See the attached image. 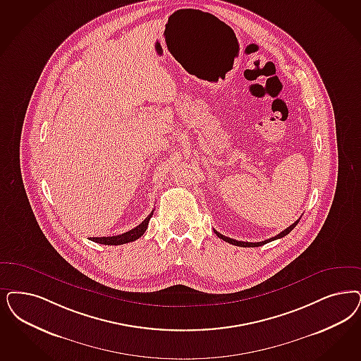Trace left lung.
<instances>
[{"instance_id":"left-lung-1","label":"left lung","mask_w":361,"mask_h":361,"mask_svg":"<svg viewBox=\"0 0 361 361\" xmlns=\"http://www.w3.org/2000/svg\"><path fill=\"white\" fill-rule=\"evenodd\" d=\"M298 221H300V219H298V221H295L293 224L289 225L286 229H284L283 232H280L277 236L272 237V238H268V240H264V241H260V243H248V241H237V240H233V238H229V237L224 236V235H221V233H219L216 229H213L214 231V233H216V236L220 237L221 240H224L226 243H229V244H233V245H237V247H244V248H253V247H262L264 244H267V243H271V241H274V240H277V238H281V237L286 236L296 225L298 224Z\"/></svg>"}]
</instances>
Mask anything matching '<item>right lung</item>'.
<instances>
[{"label":"right lung","instance_id":"add662e5","mask_svg":"<svg viewBox=\"0 0 361 361\" xmlns=\"http://www.w3.org/2000/svg\"><path fill=\"white\" fill-rule=\"evenodd\" d=\"M152 214H153V211L150 212L149 216L141 224L137 225L136 228L125 232L123 235H117V236L112 237H92L90 240L94 241V243H99V244H104V245H121V244L135 241V240L140 238V237L145 233L148 224H149Z\"/></svg>","mask_w":361,"mask_h":361}]
</instances>
